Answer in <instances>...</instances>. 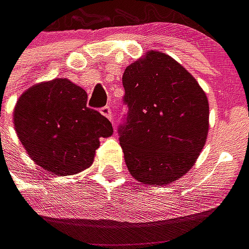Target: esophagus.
I'll use <instances>...</instances> for the list:
<instances>
[{
	"label": "esophagus",
	"mask_w": 249,
	"mask_h": 249,
	"mask_svg": "<svg viewBox=\"0 0 249 249\" xmlns=\"http://www.w3.org/2000/svg\"><path fill=\"white\" fill-rule=\"evenodd\" d=\"M100 112H101V115L106 116L107 119L112 120V109H110L109 107H108V106L103 107V108L100 109Z\"/></svg>",
	"instance_id": "esophagus-1"
}]
</instances>
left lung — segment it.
<instances>
[{"label": "left lung", "mask_w": 249, "mask_h": 249, "mask_svg": "<svg viewBox=\"0 0 249 249\" xmlns=\"http://www.w3.org/2000/svg\"><path fill=\"white\" fill-rule=\"evenodd\" d=\"M123 86L128 116L119 132L128 170L141 183L176 182L206 143V93L176 59L156 50L125 68Z\"/></svg>", "instance_id": "obj_1"}]
</instances>
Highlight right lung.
Instances as JSON below:
<instances>
[{
  "mask_svg": "<svg viewBox=\"0 0 249 249\" xmlns=\"http://www.w3.org/2000/svg\"><path fill=\"white\" fill-rule=\"evenodd\" d=\"M87 92L68 79L34 84L13 110L14 129L29 157L53 176L91 166L100 137L113 133L109 120L87 107Z\"/></svg>",
  "mask_w": 249,
  "mask_h": 249,
  "instance_id": "1",
  "label": "right lung"
}]
</instances>
